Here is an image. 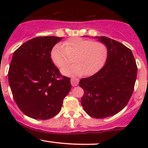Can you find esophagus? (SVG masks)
<instances>
[{"mask_svg":"<svg viewBox=\"0 0 148 148\" xmlns=\"http://www.w3.org/2000/svg\"><path fill=\"white\" fill-rule=\"evenodd\" d=\"M79 80L78 79H76V78H72L71 79V84H72V86H77L78 84H79Z\"/></svg>","mask_w":148,"mask_h":148,"instance_id":"esophagus-1","label":"esophagus"}]
</instances>
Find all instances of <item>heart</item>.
I'll use <instances>...</instances> for the list:
<instances>
[{"mask_svg": "<svg viewBox=\"0 0 148 148\" xmlns=\"http://www.w3.org/2000/svg\"><path fill=\"white\" fill-rule=\"evenodd\" d=\"M73 56L75 63L62 69V74L68 76L92 75L98 72L104 63L107 47L99 41L74 37L64 44L56 45L51 52L53 62L60 68L69 63Z\"/></svg>", "mask_w": 148, "mask_h": 148, "instance_id": "1", "label": "heart"}]
</instances>
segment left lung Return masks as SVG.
Returning a JSON list of instances; mask_svg holds the SVG:
<instances>
[{"instance_id": "left-lung-1", "label": "left lung", "mask_w": 148, "mask_h": 148, "mask_svg": "<svg viewBox=\"0 0 148 148\" xmlns=\"http://www.w3.org/2000/svg\"><path fill=\"white\" fill-rule=\"evenodd\" d=\"M107 47V58L99 72L80 80L84 90L81 105L90 116L105 118L127 106L133 93L137 65L132 51L108 37H95Z\"/></svg>"}]
</instances>
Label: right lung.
<instances>
[{"label":"right lung","instance_id":"add662e5","mask_svg":"<svg viewBox=\"0 0 148 148\" xmlns=\"http://www.w3.org/2000/svg\"><path fill=\"white\" fill-rule=\"evenodd\" d=\"M62 37H37L15 51L8 79L19 109L33 119L48 120L60 112L70 91V78L53 63L51 52Z\"/></svg>","mask_w":148,"mask_h":148}]
</instances>
